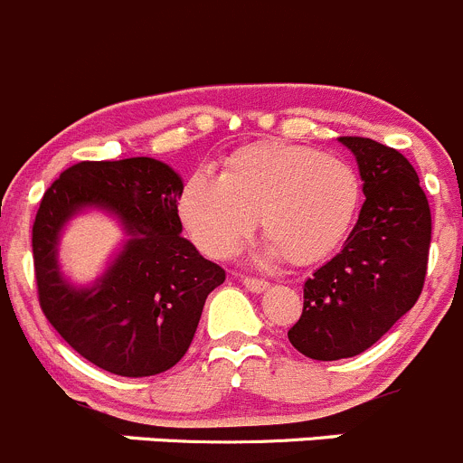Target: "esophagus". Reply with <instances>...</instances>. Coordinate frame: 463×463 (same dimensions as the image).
<instances>
[{
    "label": "esophagus",
    "instance_id": "34e87169",
    "mask_svg": "<svg viewBox=\"0 0 463 463\" xmlns=\"http://www.w3.org/2000/svg\"><path fill=\"white\" fill-rule=\"evenodd\" d=\"M241 285H244L249 291H253V294H262V291L269 289V282L262 280V278L241 276Z\"/></svg>",
    "mask_w": 463,
    "mask_h": 463
}]
</instances>
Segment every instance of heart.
Here are the masks:
<instances>
[{"mask_svg": "<svg viewBox=\"0 0 463 463\" xmlns=\"http://www.w3.org/2000/svg\"><path fill=\"white\" fill-rule=\"evenodd\" d=\"M360 176L332 154L285 142H258L235 151L219 178L192 174L178 196V217L210 258H231L260 228L264 258L312 264L327 258L355 222Z\"/></svg>", "mask_w": 463, "mask_h": 463, "instance_id": "b5f03b06", "label": "heart"}]
</instances>
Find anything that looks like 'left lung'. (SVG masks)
Returning a JSON list of instances; mask_svg holds the SVG:
<instances>
[{"label":"left lung","mask_w":463,"mask_h":463,"mask_svg":"<svg viewBox=\"0 0 463 463\" xmlns=\"http://www.w3.org/2000/svg\"><path fill=\"white\" fill-rule=\"evenodd\" d=\"M355 156L366 201L344 249L307 278L303 314L287 332L309 360L355 357L419 300L428 271V196L401 151L369 137H339Z\"/></svg>","instance_id":"1"}]
</instances>
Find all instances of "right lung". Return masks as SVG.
I'll use <instances>...</instances> for the list:
<instances>
[{
  "label": "right lung",
  "mask_w": 463,
  "mask_h": 463,
  "mask_svg": "<svg viewBox=\"0 0 463 463\" xmlns=\"http://www.w3.org/2000/svg\"><path fill=\"white\" fill-rule=\"evenodd\" d=\"M183 178L156 158L79 163L40 201L33 264L40 307L79 355L124 378H146L181 362L205 298L226 271L181 237ZM88 209L106 212L128 240L90 286H74L57 262L64 226Z\"/></svg>",
  "instance_id": "obj_1"
}]
</instances>
